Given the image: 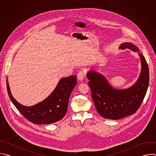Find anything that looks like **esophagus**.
<instances>
[{
  "instance_id": "34e87169",
  "label": "esophagus",
  "mask_w": 156,
  "mask_h": 156,
  "mask_svg": "<svg viewBox=\"0 0 156 156\" xmlns=\"http://www.w3.org/2000/svg\"><path fill=\"white\" fill-rule=\"evenodd\" d=\"M85 77V73L83 71H80L78 75H77V78H78V80H80V81H83L84 78Z\"/></svg>"
}]
</instances>
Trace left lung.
I'll return each mask as SVG.
<instances>
[{
  "label": "left lung",
  "instance_id": "8db88e82",
  "mask_svg": "<svg viewBox=\"0 0 156 156\" xmlns=\"http://www.w3.org/2000/svg\"><path fill=\"white\" fill-rule=\"evenodd\" d=\"M138 52L141 59V70L136 83L124 90L111 86L102 74L91 70L87 73L89 86L98 112L107 119L119 120L135 114L140 108L147 90L149 73L147 63L139 48L130 42H123L119 49Z\"/></svg>",
  "mask_w": 156,
  "mask_h": 156
}]
</instances>
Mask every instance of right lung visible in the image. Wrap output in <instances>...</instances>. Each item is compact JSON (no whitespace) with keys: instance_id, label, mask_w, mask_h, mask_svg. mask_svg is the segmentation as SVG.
<instances>
[{"instance_id":"add662e5","label":"right lung","mask_w":156,"mask_h":156,"mask_svg":"<svg viewBox=\"0 0 156 156\" xmlns=\"http://www.w3.org/2000/svg\"><path fill=\"white\" fill-rule=\"evenodd\" d=\"M76 83V75L62 78L46 99L33 106L21 105L13 98L8 80L7 88L11 101L28 120L37 125L51 124L60 120L66 114L70 96Z\"/></svg>"}]
</instances>
